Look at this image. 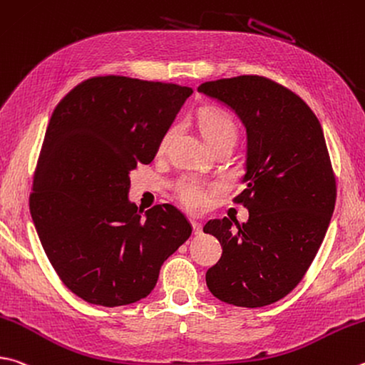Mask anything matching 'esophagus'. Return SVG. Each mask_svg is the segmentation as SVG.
Here are the masks:
<instances>
[{
    "label": "esophagus",
    "mask_w": 365,
    "mask_h": 365,
    "mask_svg": "<svg viewBox=\"0 0 365 365\" xmlns=\"http://www.w3.org/2000/svg\"><path fill=\"white\" fill-rule=\"evenodd\" d=\"M191 227H193V233L195 235H201L202 233V225L196 220H191Z\"/></svg>",
    "instance_id": "obj_1"
}]
</instances>
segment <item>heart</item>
Wrapping results in <instances>:
<instances>
[{
  "mask_svg": "<svg viewBox=\"0 0 365 365\" xmlns=\"http://www.w3.org/2000/svg\"><path fill=\"white\" fill-rule=\"evenodd\" d=\"M200 128L205 140L210 145H215L222 140H236L237 128L235 119L231 118L227 111L218 110V108H205L200 113ZM174 134V129H169L165 132L161 147L169 142V138ZM177 196L180 197V201L187 205L188 209L197 210L201 209L207 202L209 196L215 193L217 187L214 183L200 180V178H191L185 177L182 180H178L175 185Z\"/></svg>",
  "mask_w": 365,
  "mask_h": 365,
  "instance_id": "b5f03b06",
  "label": "heart"
}]
</instances>
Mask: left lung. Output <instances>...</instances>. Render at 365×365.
<instances>
[{"instance_id": "left-lung-1", "label": "left lung", "mask_w": 365, "mask_h": 365, "mask_svg": "<svg viewBox=\"0 0 365 365\" xmlns=\"http://www.w3.org/2000/svg\"><path fill=\"white\" fill-rule=\"evenodd\" d=\"M197 91L230 107L246 128V188L235 197L249 210L236 228L227 217L204 233L222 244L205 282L218 300L260 308L303 279L334 214L336 187L319 119L300 97L268 78L244 75L202 83Z\"/></svg>"}]
</instances>
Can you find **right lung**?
Returning <instances> with one entry per match:
<instances>
[{
	"label": "right lung",
	"instance_id": "add662e5",
	"mask_svg": "<svg viewBox=\"0 0 365 365\" xmlns=\"http://www.w3.org/2000/svg\"><path fill=\"white\" fill-rule=\"evenodd\" d=\"M191 94L187 86L96 76L52 113L30 212L56 273L84 302L113 308L142 300L193 231L174 205L143 215L129 201L130 170L155 160Z\"/></svg>",
	"mask_w": 365,
	"mask_h": 365
}]
</instances>
